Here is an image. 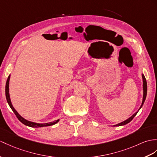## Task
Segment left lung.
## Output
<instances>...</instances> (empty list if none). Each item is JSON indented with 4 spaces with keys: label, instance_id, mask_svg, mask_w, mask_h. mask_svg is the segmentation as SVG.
Segmentation results:
<instances>
[{
    "label": "left lung",
    "instance_id": "8db88e82",
    "mask_svg": "<svg viewBox=\"0 0 157 157\" xmlns=\"http://www.w3.org/2000/svg\"><path fill=\"white\" fill-rule=\"evenodd\" d=\"M142 78H143V97L142 104H141L139 109L138 110H137V111H136L135 113H134L131 117H130L128 118H127V120H125V121H123V122H121V123H118V124H115V125H114V127H119V126H123V125H124V124H128V123H130V122H131V121L133 119V118L136 116V114L137 113H138V112L139 111V110H140L141 108H142V106H143V104H144V101H145V99H146L147 93V81H146V78H145V77H144V76L143 74H142Z\"/></svg>",
    "mask_w": 157,
    "mask_h": 157
}]
</instances>
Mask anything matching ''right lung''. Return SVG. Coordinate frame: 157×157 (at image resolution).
Wrapping results in <instances>:
<instances>
[{"label": "right lung", "mask_w": 157, "mask_h": 157, "mask_svg": "<svg viewBox=\"0 0 157 157\" xmlns=\"http://www.w3.org/2000/svg\"><path fill=\"white\" fill-rule=\"evenodd\" d=\"M10 75L9 76L8 78H7V81L6 82V86H5V94H6V98L7 102H8L9 105L10 106V109H12L14 113L15 114V115L17 116L18 118V119L20 121L22 124H24L28 127H33V128H39V127H48V126H51L53 124H55L56 123H58V122L60 121V119H57L56 121H54L52 122H49V123H34V122H32L25 119L22 116H21L19 113L14 108V106L12 105V102H11L10 101V94H9V81H10Z\"/></svg>", "instance_id": "1"}]
</instances>
